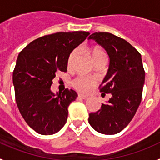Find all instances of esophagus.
Instances as JSON below:
<instances>
[{"label":"esophagus","instance_id":"1","mask_svg":"<svg viewBox=\"0 0 160 160\" xmlns=\"http://www.w3.org/2000/svg\"><path fill=\"white\" fill-rule=\"evenodd\" d=\"M78 98L82 99V100H86V99L88 98V96H86V95L82 94H78Z\"/></svg>","mask_w":160,"mask_h":160}]
</instances>
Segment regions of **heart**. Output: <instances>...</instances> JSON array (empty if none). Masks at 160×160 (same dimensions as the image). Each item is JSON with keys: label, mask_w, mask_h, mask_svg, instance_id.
<instances>
[{"label": "heart", "mask_w": 160, "mask_h": 160, "mask_svg": "<svg viewBox=\"0 0 160 160\" xmlns=\"http://www.w3.org/2000/svg\"><path fill=\"white\" fill-rule=\"evenodd\" d=\"M76 55H77V51L73 50V51H71L69 55H68V59H67V65H68V68H70L72 66L73 59L76 57ZM91 55H92L93 61L101 57H106L105 52L102 50L98 48H95L92 50ZM72 85L79 92H88L96 85V80L92 78L86 77V76H78L73 80Z\"/></svg>", "instance_id": "heart-1"}]
</instances>
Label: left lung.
I'll return each instance as SVG.
<instances>
[{"label": "left lung", "mask_w": 160, "mask_h": 160, "mask_svg": "<svg viewBox=\"0 0 160 160\" xmlns=\"http://www.w3.org/2000/svg\"><path fill=\"white\" fill-rule=\"evenodd\" d=\"M88 39L96 41L109 55V69L100 91L112 95L101 109L89 113L88 122L96 132L113 135L128 125L142 101L145 83L142 55L124 39L109 32H94Z\"/></svg>", "instance_id": "8db88e82"}]
</instances>
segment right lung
<instances>
[{
	"label": "right lung",
	"mask_w": 160,
	"mask_h": 160,
	"mask_svg": "<svg viewBox=\"0 0 160 160\" xmlns=\"http://www.w3.org/2000/svg\"><path fill=\"white\" fill-rule=\"evenodd\" d=\"M89 32H56L32 41L21 51L13 72L17 106L28 125L39 134L52 135L64 126L68 107L77 92L65 89L54 93L52 80L67 71V59Z\"/></svg>",
	"instance_id": "obj_1"
}]
</instances>
